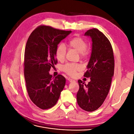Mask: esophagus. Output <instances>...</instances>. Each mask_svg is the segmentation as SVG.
Returning <instances> with one entry per match:
<instances>
[{
	"label": "esophagus",
	"instance_id": "34e87169",
	"mask_svg": "<svg viewBox=\"0 0 134 134\" xmlns=\"http://www.w3.org/2000/svg\"><path fill=\"white\" fill-rule=\"evenodd\" d=\"M68 81L69 82H70V83H72V82H75V81L74 80H73V79H70V78H68Z\"/></svg>",
	"mask_w": 134,
	"mask_h": 134
}]
</instances>
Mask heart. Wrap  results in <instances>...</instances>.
<instances>
[{
	"label": "heart",
	"instance_id": "1",
	"mask_svg": "<svg viewBox=\"0 0 134 134\" xmlns=\"http://www.w3.org/2000/svg\"><path fill=\"white\" fill-rule=\"evenodd\" d=\"M68 46L70 49H72L79 52L80 58L84 59L88 57L91 54V51L87 47V42L80 36L71 38L68 42ZM66 50L64 44L60 43L55 50V56L58 60L63 62L65 58ZM82 69V66L79 64H66L63 66V70L66 74L73 76L75 75L76 71Z\"/></svg>",
	"mask_w": 134,
	"mask_h": 134
}]
</instances>
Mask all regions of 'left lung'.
Listing matches in <instances>:
<instances>
[{"label":"left lung","mask_w":134,"mask_h":134,"mask_svg":"<svg viewBox=\"0 0 134 134\" xmlns=\"http://www.w3.org/2000/svg\"><path fill=\"white\" fill-rule=\"evenodd\" d=\"M85 35L90 36L92 40L91 56L84 74L91 81L84 86L83 81L78 80L76 99L81 108L92 112L101 106L108 94L114 74L115 60L111 42L102 32L92 28Z\"/></svg>","instance_id":"1"}]
</instances>
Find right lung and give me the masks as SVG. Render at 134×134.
<instances>
[{"label":"right lung","mask_w":134,"mask_h":134,"mask_svg":"<svg viewBox=\"0 0 134 134\" xmlns=\"http://www.w3.org/2000/svg\"><path fill=\"white\" fill-rule=\"evenodd\" d=\"M71 32L41 25L28 38L24 58V75L31 100L42 109L50 108L57 103L65 85L62 75L55 78L49 74L58 63L55 50L58 44Z\"/></svg>","instance_id":"1"}]
</instances>
